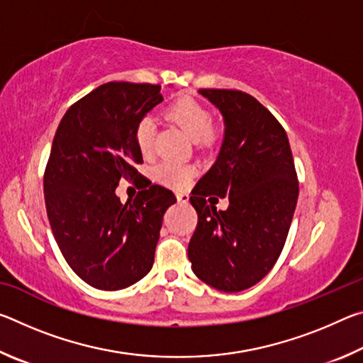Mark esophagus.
Instances as JSON below:
<instances>
[{"label": "esophagus", "mask_w": 363, "mask_h": 363, "mask_svg": "<svg viewBox=\"0 0 363 363\" xmlns=\"http://www.w3.org/2000/svg\"><path fill=\"white\" fill-rule=\"evenodd\" d=\"M177 196V201H179V203H187V201H189V195L187 194H184V192H181V194H177L176 195Z\"/></svg>", "instance_id": "34e87169"}]
</instances>
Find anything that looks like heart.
<instances>
[{
  "instance_id": "obj_1",
  "label": "heart",
  "mask_w": 363,
  "mask_h": 363,
  "mask_svg": "<svg viewBox=\"0 0 363 363\" xmlns=\"http://www.w3.org/2000/svg\"><path fill=\"white\" fill-rule=\"evenodd\" d=\"M168 116L186 131L187 136L194 143H210L213 139L211 112L203 104L195 101L194 97L184 96L174 104H171L168 108ZM136 143L144 157H149L153 152V144H155V121H153L152 116H144L138 123ZM192 174V168L176 162H163L153 169V176H155L158 182L174 189L186 187Z\"/></svg>"
}]
</instances>
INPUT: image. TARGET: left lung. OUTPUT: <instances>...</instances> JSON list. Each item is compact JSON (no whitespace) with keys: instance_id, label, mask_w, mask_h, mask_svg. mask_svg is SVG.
Instances as JSON below:
<instances>
[{"instance_id":"left-lung-1","label":"left lung","mask_w":363,"mask_h":363,"mask_svg":"<svg viewBox=\"0 0 363 363\" xmlns=\"http://www.w3.org/2000/svg\"><path fill=\"white\" fill-rule=\"evenodd\" d=\"M224 118L216 162L196 182L190 203L199 223L189 243L194 274L219 291L256 285L284 250L298 201V177L280 123L253 96L200 89ZM230 208L216 210L217 196Z\"/></svg>"}]
</instances>
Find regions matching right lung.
I'll return each instance as SVG.
<instances>
[{
    "mask_svg": "<svg viewBox=\"0 0 363 363\" xmlns=\"http://www.w3.org/2000/svg\"><path fill=\"white\" fill-rule=\"evenodd\" d=\"M162 86L110 82L73 104L60 120L45 171V201L54 238L69 266L104 291L136 284L153 266L171 190L145 186L121 203V179L139 176L136 126L163 102Z\"/></svg>",
    "mask_w": 363,
    "mask_h": 363,
    "instance_id": "right-lung-1",
    "label": "right lung"
}]
</instances>
